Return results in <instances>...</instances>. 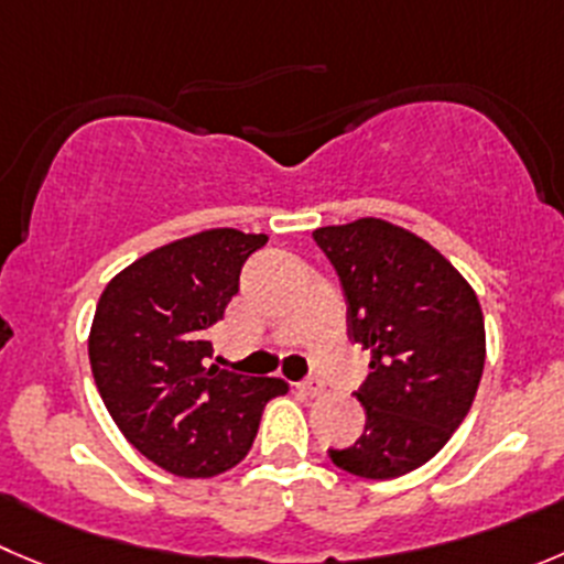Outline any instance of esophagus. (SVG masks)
<instances>
[{"instance_id":"1","label":"esophagus","mask_w":564,"mask_h":564,"mask_svg":"<svg viewBox=\"0 0 564 564\" xmlns=\"http://www.w3.org/2000/svg\"><path fill=\"white\" fill-rule=\"evenodd\" d=\"M299 390H302L304 395H321L324 393V382H321V379H315V377H310V379H304L302 384H299Z\"/></svg>"}]
</instances>
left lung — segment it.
Segmentation results:
<instances>
[{
  "mask_svg": "<svg viewBox=\"0 0 564 564\" xmlns=\"http://www.w3.org/2000/svg\"><path fill=\"white\" fill-rule=\"evenodd\" d=\"M340 279L348 337L371 351L357 390L366 432L332 463L395 479L446 446L485 371V315L474 288L434 246L382 218L313 232Z\"/></svg>",
  "mask_w": 564,
  "mask_h": 564,
  "instance_id": "8db88e82",
  "label": "left lung"
}]
</instances>
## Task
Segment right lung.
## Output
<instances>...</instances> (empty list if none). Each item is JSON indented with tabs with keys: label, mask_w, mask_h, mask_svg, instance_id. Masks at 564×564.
Instances as JSON below:
<instances>
[{
	"label": "right lung",
	"mask_w": 564,
	"mask_h": 564,
	"mask_svg": "<svg viewBox=\"0 0 564 564\" xmlns=\"http://www.w3.org/2000/svg\"><path fill=\"white\" fill-rule=\"evenodd\" d=\"M265 235L207 229L149 251L110 279L88 357L101 401L132 446L163 470L210 479L249 454L265 404L291 384L207 366L213 324Z\"/></svg>",
	"instance_id": "add662e5"
}]
</instances>
